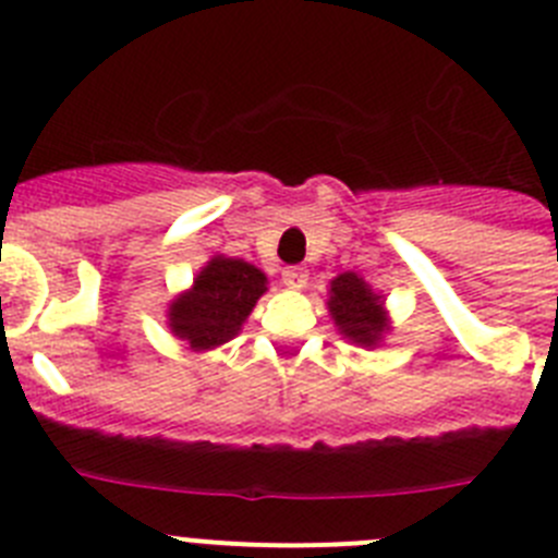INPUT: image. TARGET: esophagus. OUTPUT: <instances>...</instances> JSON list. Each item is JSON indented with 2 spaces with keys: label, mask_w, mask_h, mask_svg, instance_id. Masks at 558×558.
Here are the masks:
<instances>
[{
  "label": "esophagus",
  "mask_w": 558,
  "mask_h": 558,
  "mask_svg": "<svg viewBox=\"0 0 558 558\" xmlns=\"http://www.w3.org/2000/svg\"><path fill=\"white\" fill-rule=\"evenodd\" d=\"M282 282L288 284L290 290H302L307 284V270L304 268H284Z\"/></svg>",
  "instance_id": "1"
}]
</instances>
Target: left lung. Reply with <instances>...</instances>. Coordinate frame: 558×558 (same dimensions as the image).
Listing matches in <instances>:
<instances>
[{
  "mask_svg": "<svg viewBox=\"0 0 558 558\" xmlns=\"http://www.w3.org/2000/svg\"><path fill=\"white\" fill-rule=\"evenodd\" d=\"M329 293H332L329 295V315L335 318L340 332L360 347H374L379 335L386 332L379 295H374L357 274H340Z\"/></svg>",
  "mask_w": 558,
  "mask_h": 558,
  "instance_id": "1",
  "label": "left lung"
}]
</instances>
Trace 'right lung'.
<instances>
[{
	"instance_id": "1",
	"label": "right lung",
	"mask_w": 558,
	"mask_h": 558,
	"mask_svg": "<svg viewBox=\"0 0 558 558\" xmlns=\"http://www.w3.org/2000/svg\"><path fill=\"white\" fill-rule=\"evenodd\" d=\"M265 274L243 259L215 256L198 274L190 293L170 304V327L192 349L220 347L234 338L265 293Z\"/></svg>"
}]
</instances>
